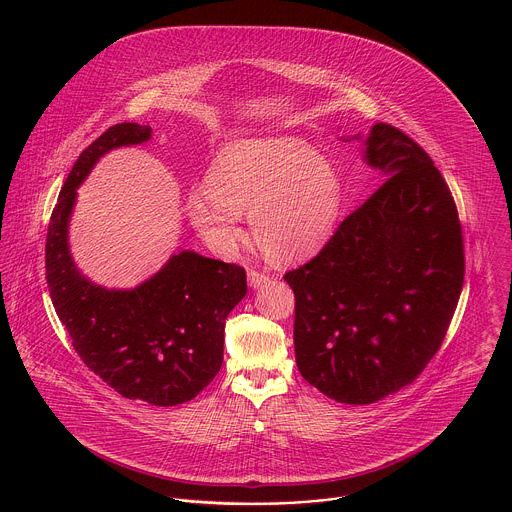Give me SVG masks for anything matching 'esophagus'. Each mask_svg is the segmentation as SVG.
<instances>
[{"label":"esophagus","mask_w":512,"mask_h":512,"mask_svg":"<svg viewBox=\"0 0 512 512\" xmlns=\"http://www.w3.org/2000/svg\"><path fill=\"white\" fill-rule=\"evenodd\" d=\"M247 277H249V285H251L253 289H259L261 285L269 283V279H271L267 273H263V271H257V269H251V271L247 273Z\"/></svg>","instance_id":"1"}]
</instances>
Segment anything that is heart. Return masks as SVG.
I'll return each mask as SVG.
<instances>
[{
  "label": "heart",
  "instance_id": "obj_1",
  "mask_svg": "<svg viewBox=\"0 0 512 512\" xmlns=\"http://www.w3.org/2000/svg\"><path fill=\"white\" fill-rule=\"evenodd\" d=\"M343 207L335 165L299 137H253L229 143L209 179L187 195V215L221 255L247 239L245 211L259 249L277 263L315 255L333 235Z\"/></svg>",
  "mask_w": 512,
  "mask_h": 512
}]
</instances>
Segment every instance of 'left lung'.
Segmentation results:
<instances>
[{
  "instance_id": "8db88e82",
  "label": "left lung",
  "mask_w": 512,
  "mask_h": 512,
  "mask_svg": "<svg viewBox=\"0 0 512 512\" xmlns=\"http://www.w3.org/2000/svg\"><path fill=\"white\" fill-rule=\"evenodd\" d=\"M365 145L383 185L311 261L285 273L297 367L347 405L381 401L423 373L465 279L457 205L429 153L389 123H375Z\"/></svg>"
}]
</instances>
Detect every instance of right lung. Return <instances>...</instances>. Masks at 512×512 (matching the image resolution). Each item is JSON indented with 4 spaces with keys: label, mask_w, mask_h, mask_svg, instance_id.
<instances>
[{
    "label": "right lung",
    "mask_w": 512,
    "mask_h": 512,
    "mask_svg": "<svg viewBox=\"0 0 512 512\" xmlns=\"http://www.w3.org/2000/svg\"><path fill=\"white\" fill-rule=\"evenodd\" d=\"M149 137V125L117 123L81 151L49 219L45 279L89 371L125 399L175 407L195 399L219 373L225 319L247 293L245 269L181 251L139 287L117 291L81 275L67 245L75 189L97 159Z\"/></svg>",
    "instance_id": "obj_1"
}]
</instances>
